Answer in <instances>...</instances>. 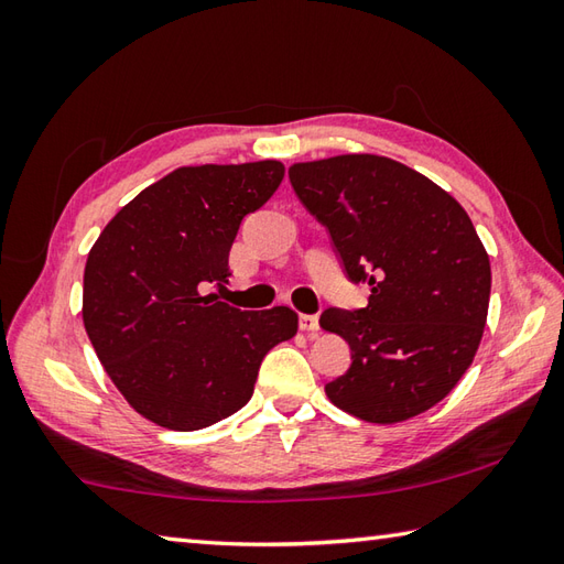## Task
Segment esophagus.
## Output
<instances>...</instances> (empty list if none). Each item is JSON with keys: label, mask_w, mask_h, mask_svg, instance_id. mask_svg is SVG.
<instances>
[{"label": "esophagus", "mask_w": 564, "mask_h": 564, "mask_svg": "<svg viewBox=\"0 0 564 564\" xmlns=\"http://www.w3.org/2000/svg\"><path fill=\"white\" fill-rule=\"evenodd\" d=\"M297 327H301V332L313 334L319 329V319H317V315H301L297 317Z\"/></svg>", "instance_id": "obj_1"}]
</instances>
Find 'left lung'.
Returning <instances> with one entry per match:
<instances>
[{"instance_id": "left-lung-1", "label": "left lung", "mask_w": 564, "mask_h": 564, "mask_svg": "<svg viewBox=\"0 0 564 564\" xmlns=\"http://www.w3.org/2000/svg\"><path fill=\"white\" fill-rule=\"evenodd\" d=\"M289 176L346 275L370 285L366 307L319 317L351 349L327 398L370 424L431 410L470 368L487 322L492 269L473 220L448 191L380 154L297 162Z\"/></svg>"}]
</instances>
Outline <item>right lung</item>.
Listing matches in <instances>:
<instances>
[{"label":"right lung","mask_w":564,"mask_h":564,"mask_svg":"<svg viewBox=\"0 0 564 564\" xmlns=\"http://www.w3.org/2000/svg\"><path fill=\"white\" fill-rule=\"evenodd\" d=\"M283 174L275 160L178 166L118 210L89 251L84 329L118 392L158 426L196 431L242 410L263 356L295 337L291 307L242 313L203 295L232 275L239 223Z\"/></svg>","instance_id":"add662e5"}]
</instances>
